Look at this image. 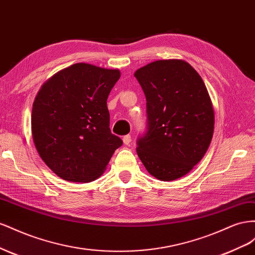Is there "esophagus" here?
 Wrapping results in <instances>:
<instances>
[{
	"label": "esophagus",
	"mask_w": 255,
	"mask_h": 255,
	"mask_svg": "<svg viewBox=\"0 0 255 255\" xmlns=\"http://www.w3.org/2000/svg\"><path fill=\"white\" fill-rule=\"evenodd\" d=\"M123 142L125 145H129L130 142H131V136H130V134H126L123 136Z\"/></svg>",
	"instance_id": "34e87169"
}]
</instances>
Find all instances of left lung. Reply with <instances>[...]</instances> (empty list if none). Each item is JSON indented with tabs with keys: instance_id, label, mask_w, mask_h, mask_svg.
<instances>
[{
	"instance_id": "1",
	"label": "left lung",
	"mask_w": 255,
	"mask_h": 255,
	"mask_svg": "<svg viewBox=\"0 0 255 255\" xmlns=\"http://www.w3.org/2000/svg\"><path fill=\"white\" fill-rule=\"evenodd\" d=\"M146 97V131L136 152L154 177L170 181L201 161L213 139L215 115L206 86L185 61L162 60L137 69Z\"/></svg>"
}]
</instances>
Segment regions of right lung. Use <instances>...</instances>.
Returning a JSON list of instances; mask_svg holds the SVG:
<instances>
[{
	"instance_id": "add662e5",
	"label": "right lung",
	"mask_w": 255,
	"mask_h": 255,
	"mask_svg": "<svg viewBox=\"0 0 255 255\" xmlns=\"http://www.w3.org/2000/svg\"><path fill=\"white\" fill-rule=\"evenodd\" d=\"M118 69L78 63L41 86L32 110V134L39 156L57 176L87 183L99 177L121 137L110 130L107 99Z\"/></svg>"
}]
</instances>
